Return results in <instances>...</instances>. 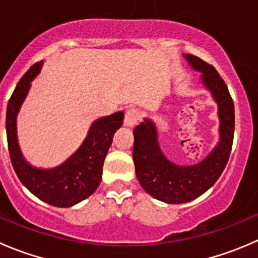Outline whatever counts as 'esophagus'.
I'll return each instance as SVG.
<instances>
[{"label": "esophagus", "mask_w": 258, "mask_h": 258, "mask_svg": "<svg viewBox=\"0 0 258 258\" xmlns=\"http://www.w3.org/2000/svg\"><path fill=\"white\" fill-rule=\"evenodd\" d=\"M141 119V112L136 108H131L124 113V124L128 127H134Z\"/></svg>", "instance_id": "1"}]
</instances>
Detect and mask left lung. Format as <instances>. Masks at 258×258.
Instances as JSON below:
<instances>
[{
    "label": "left lung",
    "mask_w": 258,
    "mask_h": 258,
    "mask_svg": "<svg viewBox=\"0 0 258 258\" xmlns=\"http://www.w3.org/2000/svg\"><path fill=\"white\" fill-rule=\"evenodd\" d=\"M190 66L202 72L203 83L218 103L221 141L207 159L191 166H179L162 155L156 128L145 119L134 130V162L137 179L150 196L169 204L186 203L201 197L218 180L228 162L234 135V104L228 88L213 66L186 54Z\"/></svg>",
    "instance_id": "left-lung-1"
}]
</instances>
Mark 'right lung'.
I'll return each instance as SVG.
<instances>
[{"mask_svg":"<svg viewBox=\"0 0 258 258\" xmlns=\"http://www.w3.org/2000/svg\"><path fill=\"white\" fill-rule=\"evenodd\" d=\"M41 69V61L24 74L17 83L6 112V134L10 157L20 181L45 203L68 208L92 196L102 179V167L113 135L123 122V112L99 118L92 124L88 136L76 154L54 169H36L27 164L17 145L16 117L30 89V82Z\"/></svg>","mask_w":258,"mask_h":258,"instance_id":"1","label":"right lung"}]
</instances>
